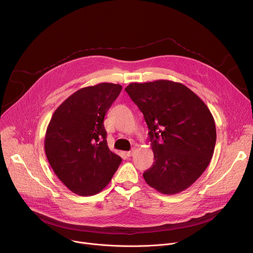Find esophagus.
I'll return each instance as SVG.
<instances>
[{
	"instance_id": "1",
	"label": "esophagus",
	"mask_w": 253,
	"mask_h": 253,
	"mask_svg": "<svg viewBox=\"0 0 253 253\" xmlns=\"http://www.w3.org/2000/svg\"><path fill=\"white\" fill-rule=\"evenodd\" d=\"M132 155H133V151H128V152H126V156L131 157Z\"/></svg>"
}]
</instances>
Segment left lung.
Wrapping results in <instances>:
<instances>
[{
	"label": "left lung",
	"instance_id": "obj_1",
	"mask_svg": "<svg viewBox=\"0 0 253 253\" xmlns=\"http://www.w3.org/2000/svg\"><path fill=\"white\" fill-rule=\"evenodd\" d=\"M125 91L149 129L155 161L143 173L146 183L167 195L187 189L214 152L216 128L208 107L189 88L169 80L131 83Z\"/></svg>",
	"mask_w": 253,
	"mask_h": 253
}]
</instances>
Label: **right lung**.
I'll return each instance as SVG.
<instances>
[{
    "label": "right lung",
    "instance_id": "right-lung-1",
    "mask_svg": "<svg viewBox=\"0 0 253 253\" xmlns=\"http://www.w3.org/2000/svg\"><path fill=\"white\" fill-rule=\"evenodd\" d=\"M122 86L100 83L76 91L54 112L45 136L47 159L63 184L80 196L102 191L122 158L107 144L104 117Z\"/></svg>",
    "mask_w": 253,
    "mask_h": 253
}]
</instances>
